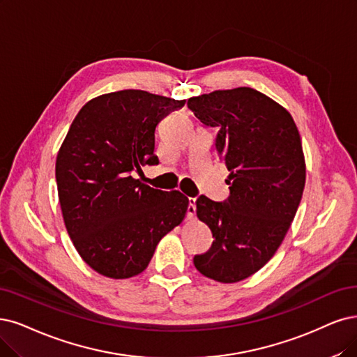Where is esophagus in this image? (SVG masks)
Wrapping results in <instances>:
<instances>
[{"mask_svg": "<svg viewBox=\"0 0 357 357\" xmlns=\"http://www.w3.org/2000/svg\"><path fill=\"white\" fill-rule=\"evenodd\" d=\"M195 199H188V208H187V218L192 219L195 216L197 212V207H195Z\"/></svg>", "mask_w": 357, "mask_h": 357, "instance_id": "1", "label": "esophagus"}]
</instances>
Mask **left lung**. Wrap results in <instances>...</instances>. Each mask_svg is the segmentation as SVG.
Segmentation results:
<instances>
[{
    "label": "left lung",
    "mask_w": 357,
    "mask_h": 357,
    "mask_svg": "<svg viewBox=\"0 0 357 357\" xmlns=\"http://www.w3.org/2000/svg\"><path fill=\"white\" fill-rule=\"evenodd\" d=\"M188 109L218 129L216 150L229 170L225 202H195L215 241L194 265L210 280L238 282L266 265L296 216L306 182L300 134L291 114L253 88L192 97Z\"/></svg>",
    "instance_id": "8db88e82"
}]
</instances>
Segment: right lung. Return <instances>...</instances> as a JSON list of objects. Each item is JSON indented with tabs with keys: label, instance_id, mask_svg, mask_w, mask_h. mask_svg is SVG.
I'll return each instance as SVG.
<instances>
[{
	"label": "right lung",
	"instance_id": "obj_1",
	"mask_svg": "<svg viewBox=\"0 0 357 357\" xmlns=\"http://www.w3.org/2000/svg\"><path fill=\"white\" fill-rule=\"evenodd\" d=\"M183 104L141 89L110 92L86 102L66 135L56 162L64 225L77 253L104 276L141 273L187 215L182 192L134 178L141 166L158 165L155 128Z\"/></svg>",
	"mask_w": 357,
	"mask_h": 357
}]
</instances>
